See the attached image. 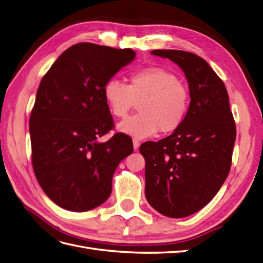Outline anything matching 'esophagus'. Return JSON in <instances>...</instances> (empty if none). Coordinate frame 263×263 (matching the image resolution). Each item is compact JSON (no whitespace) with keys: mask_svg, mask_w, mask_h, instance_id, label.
Returning a JSON list of instances; mask_svg holds the SVG:
<instances>
[{"mask_svg":"<svg viewBox=\"0 0 263 263\" xmlns=\"http://www.w3.org/2000/svg\"><path fill=\"white\" fill-rule=\"evenodd\" d=\"M133 146H134V149H135V150H137V149L139 148V146H140L139 140L134 139V140H133Z\"/></svg>","mask_w":263,"mask_h":263,"instance_id":"esophagus-1","label":"esophagus"}]
</instances>
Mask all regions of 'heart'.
<instances>
[{
    "mask_svg": "<svg viewBox=\"0 0 263 263\" xmlns=\"http://www.w3.org/2000/svg\"><path fill=\"white\" fill-rule=\"evenodd\" d=\"M106 105L117 118H124L138 102L137 115L126 118L117 128L135 138H147L160 130L177 132L189 114L187 87L171 70L149 66L134 71L128 84L109 79L103 87Z\"/></svg>",
    "mask_w": 263,
    "mask_h": 263,
    "instance_id": "1",
    "label": "heart"
}]
</instances>
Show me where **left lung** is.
<instances>
[{"mask_svg": "<svg viewBox=\"0 0 263 263\" xmlns=\"http://www.w3.org/2000/svg\"><path fill=\"white\" fill-rule=\"evenodd\" d=\"M184 71L191 104L180 128L140 146L146 160L148 203L164 216L182 218L209 204L225 182L236 140L226 86L203 58L182 50L157 49Z\"/></svg>", "mask_w": 263, "mask_h": 263, "instance_id": "1", "label": "left lung"}]
</instances>
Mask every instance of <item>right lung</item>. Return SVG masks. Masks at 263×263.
<instances>
[{"mask_svg":"<svg viewBox=\"0 0 263 263\" xmlns=\"http://www.w3.org/2000/svg\"><path fill=\"white\" fill-rule=\"evenodd\" d=\"M136 55L91 43L71 46L53 62L37 90L29 119L31 163L46 195L60 208L85 212L112 193L116 168L133 154V141L113 128L104 84Z\"/></svg>","mask_w":263,"mask_h":263,"instance_id":"obj_1","label":"right lung"}]
</instances>
